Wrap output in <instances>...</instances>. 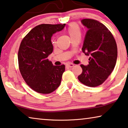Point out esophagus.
<instances>
[{
  "mask_svg": "<svg viewBox=\"0 0 128 128\" xmlns=\"http://www.w3.org/2000/svg\"><path fill=\"white\" fill-rule=\"evenodd\" d=\"M66 66H67L68 67V68H73V66H74V64H72V63H68V64H67Z\"/></svg>",
  "mask_w": 128,
  "mask_h": 128,
  "instance_id": "1",
  "label": "esophagus"
}]
</instances>
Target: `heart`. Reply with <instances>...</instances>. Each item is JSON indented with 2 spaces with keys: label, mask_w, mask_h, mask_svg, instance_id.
Masks as SVG:
<instances>
[{
  "label": "heart",
  "mask_w": 128,
  "mask_h": 128,
  "mask_svg": "<svg viewBox=\"0 0 128 128\" xmlns=\"http://www.w3.org/2000/svg\"><path fill=\"white\" fill-rule=\"evenodd\" d=\"M66 32L71 38L77 36H81V30L80 26L76 23L70 24L66 29ZM54 43V42H53Z\"/></svg>",
  "instance_id": "1"
}]
</instances>
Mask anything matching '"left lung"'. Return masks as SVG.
<instances>
[{
    "label": "left lung",
    "mask_w": 128,
    "mask_h": 128,
    "mask_svg": "<svg viewBox=\"0 0 128 128\" xmlns=\"http://www.w3.org/2000/svg\"><path fill=\"white\" fill-rule=\"evenodd\" d=\"M81 22L88 29L82 48L90 55L88 66L81 64L82 72L78 79L90 87L102 84L112 73L117 59V46L113 35L97 20L83 19Z\"/></svg>",
    "instance_id": "8db88e82"
}]
</instances>
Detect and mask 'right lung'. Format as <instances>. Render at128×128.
<instances>
[{"label": "right lung", "instance_id": "add662e5", "mask_svg": "<svg viewBox=\"0 0 128 128\" xmlns=\"http://www.w3.org/2000/svg\"><path fill=\"white\" fill-rule=\"evenodd\" d=\"M64 24H41L24 37L18 53L19 69L27 85L38 93L50 94L60 86L64 64L54 66L48 56L52 52L51 39Z\"/></svg>", "mask_w": 128, "mask_h": 128}]
</instances>
